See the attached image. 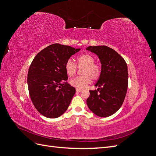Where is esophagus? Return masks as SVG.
<instances>
[{
	"mask_svg": "<svg viewBox=\"0 0 156 156\" xmlns=\"http://www.w3.org/2000/svg\"><path fill=\"white\" fill-rule=\"evenodd\" d=\"M76 91L77 92H81L82 91V90L79 89V88H76Z\"/></svg>",
	"mask_w": 156,
	"mask_h": 156,
	"instance_id": "esophagus-1",
	"label": "esophagus"
}]
</instances>
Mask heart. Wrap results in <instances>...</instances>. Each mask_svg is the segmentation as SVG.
Returning <instances> with one entry per match:
<instances>
[{
	"instance_id": "1",
	"label": "heart",
	"mask_w": 156,
	"mask_h": 156,
	"mask_svg": "<svg viewBox=\"0 0 156 156\" xmlns=\"http://www.w3.org/2000/svg\"><path fill=\"white\" fill-rule=\"evenodd\" d=\"M77 66L82 68V76L72 79L70 84L74 88L82 89L88 86L92 80H97L100 77L102 68L100 64L95 62V58L90 54H83L77 58ZM77 66L72 59H68L64 65L67 75L72 77L77 72Z\"/></svg>"
}]
</instances>
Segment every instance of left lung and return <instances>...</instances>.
Instances as JSON below:
<instances>
[{
    "label": "left lung",
    "mask_w": 156,
    "mask_h": 156,
    "mask_svg": "<svg viewBox=\"0 0 156 156\" xmlns=\"http://www.w3.org/2000/svg\"><path fill=\"white\" fill-rule=\"evenodd\" d=\"M86 50L95 53L102 64V72L95 84L98 88L90 90L87 105L98 116L108 117L115 113L124 101L128 86L127 64L108 46H88Z\"/></svg>",
    "instance_id": "left-lung-1"
}]
</instances>
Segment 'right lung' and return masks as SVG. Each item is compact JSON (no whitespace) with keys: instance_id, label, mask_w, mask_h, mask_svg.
<instances>
[{"instance_id":"add662e5","label":"right lung","mask_w":156,"mask_h":156,"mask_svg":"<svg viewBox=\"0 0 156 156\" xmlns=\"http://www.w3.org/2000/svg\"><path fill=\"white\" fill-rule=\"evenodd\" d=\"M80 48L53 44L39 52L29 68L27 83L30 99L40 113L48 118L60 116L76 92L67 82L66 62Z\"/></svg>"}]
</instances>
